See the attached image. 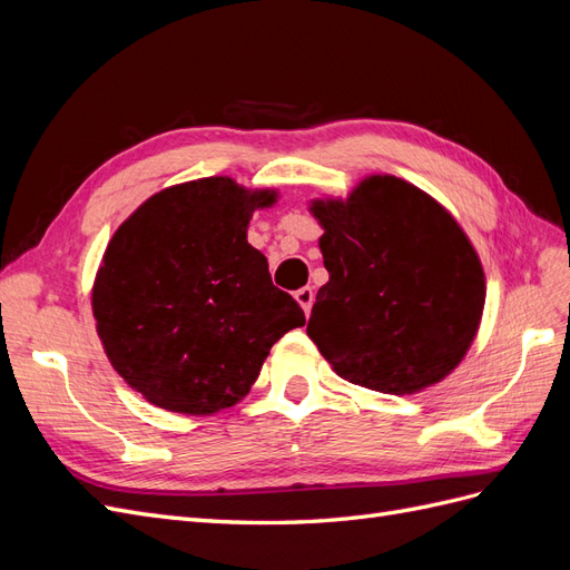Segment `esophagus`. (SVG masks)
I'll return each instance as SVG.
<instances>
[{
  "mask_svg": "<svg viewBox=\"0 0 570 570\" xmlns=\"http://www.w3.org/2000/svg\"><path fill=\"white\" fill-rule=\"evenodd\" d=\"M295 299H297V304L304 308V314L308 316L312 314V306H314V289L312 287H299L297 292H295Z\"/></svg>",
  "mask_w": 570,
  "mask_h": 570,
  "instance_id": "esophagus-1",
  "label": "esophagus"
}]
</instances>
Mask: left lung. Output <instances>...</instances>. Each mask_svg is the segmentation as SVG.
<instances>
[{"label":"left lung","instance_id":"left-lung-1","mask_svg":"<svg viewBox=\"0 0 570 570\" xmlns=\"http://www.w3.org/2000/svg\"><path fill=\"white\" fill-rule=\"evenodd\" d=\"M323 235L327 283L306 335L333 371L385 394L444 381L471 350L485 271L469 235L421 187L366 176L347 199L308 204Z\"/></svg>","mask_w":570,"mask_h":570}]
</instances>
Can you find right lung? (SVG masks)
<instances>
[{
    "label": "right lung",
    "mask_w": 570,
    "mask_h": 570,
    "mask_svg": "<svg viewBox=\"0 0 570 570\" xmlns=\"http://www.w3.org/2000/svg\"><path fill=\"white\" fill-rule=\"evenodd\" d=\"M278 189L228 176L170 185L120 223L92 285L111 366L154 406L212 416L249 392L271 347L304 325L247 243Z\"/></svg>",
    "instance_id": "right-lung-1"
}]
</instances>
